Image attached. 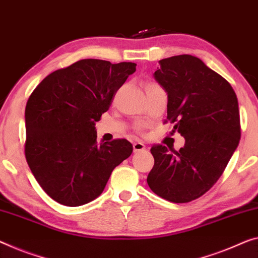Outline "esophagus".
Instances as JSON below:
<instances>
[{
    "mask_svg": "<svg viewBox=\"0 0 258 258\" xmlns=\"http://www.w3.org/2000/svg\"><path fill=\"white\" fill-rule=\"evenodd\" d=\"M134 152H140L143 151V150H145V145L143 144L142 142H136L134 143Z\"/></svg>",
    "mask_w": 258,
    "mask_h": 258,
    "instance_id": "esophagus-1",
    "label": "esophagus"
}]
</instances>
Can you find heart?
<instances>
[{
	"label": "heart",
	"instance_id": "heart-1",
	"mask_svg": "<svg viewBox=\"0 0 258 258\" xmlns=\"http://www.w3.org/2000/svg\"><path fill=\"white\" fill-rule=\"evenodd\" d=\"M151 86H157L156 84H148L146 85V88H151Z\"/></svg>",
	"mask_w": 258,
	"mask_h": 258
}]
</instances>
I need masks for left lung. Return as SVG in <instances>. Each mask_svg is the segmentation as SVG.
Instances as JSON below:
<instances>
[{
    "label": "left lung",
    "mask_w": 258,
    "mask_h": 258,
    "mask_svg": "<svg viewBox=\"0 0 258 258\" xmlns=\"http://www.w3.org/2000/svg\"><path fill=\"white\" fill-rule=\"evenodd\" d=\"M159 64L153 76L167 92V120L185 143L179 151L152 146L148 184L164 200L188 203L213 187L239 145V104L231 84L196 56Z\"/></svg>",
    "instance_id": "obj_1"
}]
</instances>
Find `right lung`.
I'll use <instances>...</instances> for the list:
<instances>
[{"label":"right lung","instance_id":"1","mask_svg":"<svg viewBox=\"0 0 258 258\" xmlns=\"http://www.w3.org/2000/svg\"><path fill=\"white\" fill-rule=\"evenodd\" d=\"M136 63L85 58L48 75L25 108V157L47 195L79 207L104 191L113 169L130 157L132 143H97L96 122L107 112Z\"/></svg>","mask_w":258,"mask_h":258}]
</instances>
